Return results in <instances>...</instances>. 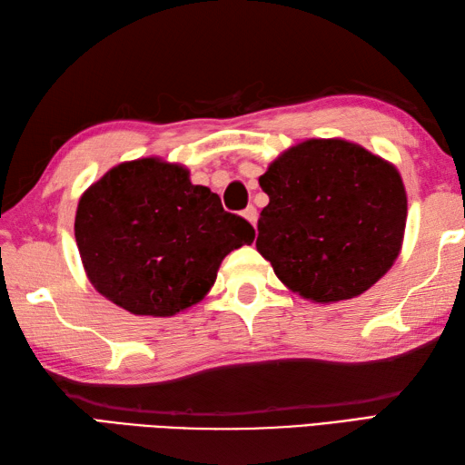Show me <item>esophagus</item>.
Wrapping results in <instances>:
<instances>
[{
    "mask_svg": "<svg viewBox=\"0 0 465 465\" xmlns=\"http://www.w3.org/2000/svg\"><path fill=\"white\" fill-rule=\"evenodd\" d=\"M243 217H245V220H248L253 227H255V223H258V210H255V207L253 205H248V207H245V210H243V213H242Z\"/></svg>",
    "mask_w": 465,
    "mask_h": 465,
    "instance_id": "esophagus-1",
    "label": "esophagus"
}]
</instances>
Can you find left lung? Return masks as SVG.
<instances>
[{
    "label": "left lung",
    "mask_w": 465,
    "mask_h": 465,
    "mask_svg": "<svg viewBox=\"0 0 465 465\" xmlns=\"http://www.w3.org/2000/svg\"><path fill=\"white\" fill-rule=\"evenodd\" d=\"M260 185L270 203L255 248L302 298L351 300L398 260L406 187L396 165L361 145L305 140L272 162Z\"/></svg>",
    "instance_id": "1"
}]
</instances>
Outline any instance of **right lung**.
Returning <instances> with one entry per match:
<instances>
[{"label": "right lung", "instance_id": "right-lung-1", "mask_svg": "<svg viewBox=\"0 0 465 465\" xmlns=\"http://www.w3.org/2000/svg\"><path fill=\"white\" fill-rule=\"evenodd\" d=\"M253 227L220 195L160 157L112 167L80 197L75 242L104 298L134 315L170 318L202 302L230 252Z\"/></svg>", "mask_w": 465, "mask_h": 465}]
</instances>
